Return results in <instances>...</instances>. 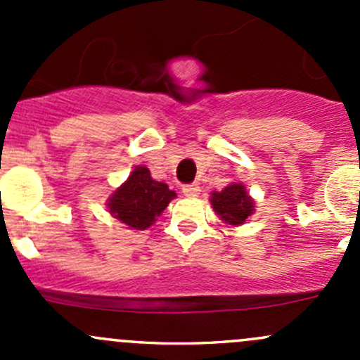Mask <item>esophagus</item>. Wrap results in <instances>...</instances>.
Here are the masks:
<instances>
[{
  "label": "esophagus",
  "mask_w": 360,
  "mask_h": 360,
  "mask_svg": "<svg viewBox=\"0 0 360 360\" xmlns=\"http://www.w3.org/2000/svg\"><path fill=\"white\" fill-rule=\"evenodd\" d=\"M183 195L190 198L198 197L200 195V186H197V184H186V186H183Z\"/></svg>",
  "instance_id": "1"
}]
</instances>
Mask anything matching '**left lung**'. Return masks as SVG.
<instances>
[{
  "label": "left lung",
  "mask_w": 360,
  "mask_h": 360,
  "mask_svg": "<svg viewBox=\"0 0 360 360\" xmlns=\"http://www.w3.org/2000/svg\"><path fill=\"white\" fill-rule=\"evenodd\" d=\"M210 205L214 212L226 224L240 226L249 221V217L256 212V202L250 197L242 183H230L221 191L210 193Z\"/></svg>",
  "instance_id": "left-lung-1"
}]
</instances>
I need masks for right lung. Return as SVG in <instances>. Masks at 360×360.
<instances>
[{
  "instance_id": "obj_1",
  "label": "right lung",
  "mask_w": 360,
  "mask_h": 360,
  "mask_svg": "<svg viewBox=\"0 0 360 360\" xmlns=\"http://www.w3.org/2000/svg\"><path fill=\"white\" fill-rule=\"evenodd\" d=\"M174 198L176 191L169 190L165 183L155 181L148 167L136 165L125 183L110 195L106 207L111 216L127 228L143 231L155 224Z\"/></svg>"
}]
</instances>
